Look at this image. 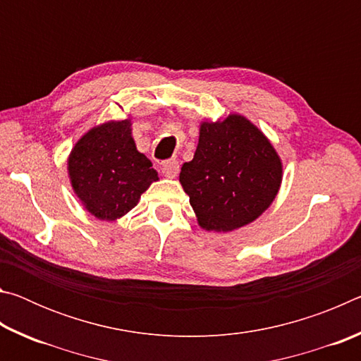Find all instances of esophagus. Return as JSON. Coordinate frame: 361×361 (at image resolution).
Listing matches in <instances>:
<instances>
[{
    "instance_id": "34e87169",
    "label": "esophagus",
    "mask_w": 361,
    "mask_h": 361,
    "mask_svg": "<svg viewBox=\"0 0 361 361\" xmlns=\"http://www.w3.org/2000/svg\"><path fill=\"white\" fill-rule=\"evenodd\" d=\"M178 172H180L178 161H175V159H170V161L164 162V166H162L164 176H167V178H175V176L178 175Z\"/></svg>"
}]
</instances>
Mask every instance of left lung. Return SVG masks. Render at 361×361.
<instances>
[{
	"label": "left lung",
	"instance_id": "1",
	"mask_svg": "<svg viewBox=\"0 0 361 361\" xmlns=\"http://www.w3.org/2000/svg\"><path fill=\"white\" fill-rule=\"evenodd\" d=\"M180 183L199 226L229 232L250 224L274 202L282 183V161L258 127L240 114L202 122L192 161Z\"/></svg>",
	"mask_w": 361,
	"mask_h": 361
}]
</instances>
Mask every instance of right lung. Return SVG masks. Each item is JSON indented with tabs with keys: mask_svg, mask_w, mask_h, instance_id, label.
I'll list each match as a JSON object with an SVG mask.
<instances>
[{
	"mask_svg": "<svg viewBox=\"0 0 361 361\" xmlns=\"http://www.w3.org/2000/svg\"><path fill=\"white\" fill-rule=\"evenodd\" d=\"M73 191L95 218L116 221L138 204L159 176L137 149L132 122L109 121L79 138L68 157Z\"/></svg>",
	"mask_w": 361,
	"mask_h": 361,
	"instance_id": "add662e5",
	"label": "right lung"
}]
</instances>
